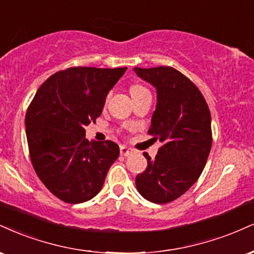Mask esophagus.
I'll list each match as a JSON object with an SVG mask.
<instances>
[{
  "label": "esophagus",
  "instance_id": "1",
  "mask_svg": "<svg viewBox=\"0 0 254 254\" xmlns=\"http://www.w3.org/2000/svg\"><path fill=\"white\" fill-rule=\"evenodd\" d=\"M130 154H132V149L127 148V146L125 145L121 146V155H123V156H129Z\"/></svg>",
  "mask_w": 254,
  "mask_h": 254
}]
</instances>
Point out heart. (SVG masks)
Here are the masks:
<instances>
[{"mask_svg":"<svg viewBox=\"0 0 254 254\" xmlns=\"http://www.w3.org/2000/svg\"><path fill=\"white\" fill-rule=\"evenodd\" d=\"M144 91H146V88L143 87V86H140V85H132V86L130 87L131 97H135V96H137V94L144 92Z\"/></svg>","mask_w":254,"mask_h":254,"instance_id":"1","label":"heart"}]
</instances>
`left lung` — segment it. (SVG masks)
Here are the masks:
<instances>
[{
	"label": "left lung",
	"mask_w": 254,
	"mask_h": 254,
	"mask_svg": "<svg viewBox=\"0 0 254 254\" xmlns=\"http://www.w3.org/2000/svg\"><path fill=\"white\" fill-rule=\"evenodd\" d=\"M133 71L156 88V109L149 135L162 146L136 176L138 193L154 203H168L188 190L202 173L212 146L210 112L198 88L181 72L161 66Z\"/></svg>",
	"instance_id": "1"
}]
</instances>
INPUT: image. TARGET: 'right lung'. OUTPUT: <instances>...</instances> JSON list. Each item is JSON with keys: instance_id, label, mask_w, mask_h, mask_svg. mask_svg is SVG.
<instances>
[{"instance_id": "obj_1", "label": "right lung", "mask_w": 254, "mask_h": 254, "mask_svg": "<svg viewBox=\"0 0 254 254\" xmlns=\"http://www.w3.org/2000/svg\"><path fill=\"white\" fill-rule=\"evenodd\" d=\"M125 71L127 67L60 71L40 86L27 110L24 124L35 173L67 203L96 196L119 156L112 140L85 138V127L102 115L108 93Z\"/></svg>"}]
</instances>
